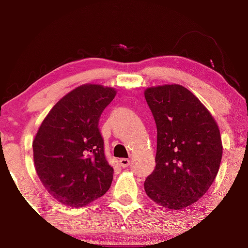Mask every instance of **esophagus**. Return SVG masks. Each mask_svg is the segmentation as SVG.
I'll list each match as a JSON object with an SVG mask.
<instances>
[{
  "instance_id": "esophagus-1",
  "label": "esophagus",
  "mask_w": 248,
  "mask_h": 248,
  "mask_svg": "<svg viewBox=\"0 0 248 248\" xmlns=\"http://www.w3.org/2000/svg\"><path fill=\"white\" fill-rule=\"evenodd\" d=\"M120 165L122 167H127L128 165H130V159H128V158H121L120 159Z\"/></svg>"
}]
</instances>
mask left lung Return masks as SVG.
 <instances>
[{
    "label": "left lung",
    "mask_w": 248,
    "mask_h": 248,
    "mask_svg": "<svg viewBox=\"0 0 248 248\" xmlns=\"http://www.w3.org/2000/svg\"><path fill=\"white\" fill-rule=\"evenodd\" d=\"M144 96L157 127L156 166L144 190L160 206L182 210L206 194L217 174L220 131L210 111L182 85L149 88Z\"/></svg>",
    "instance_id": "left-lung-1"
}]
</instances>
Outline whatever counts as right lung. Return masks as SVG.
<instances>
[{
  "instance_id": "add662e5",
  "label": "right lung",
  "mask_w": 248,
  "mask_h": 248,
  "mask_svg": "<svg viewBox=\"0 0 248 248\" xmlns=\"http://www.w3.org/2000/svg\"><path fill=\"white\" fill-rule=\"evenodd\" d=\"M116 91L96 84L73 90L54 105L33 142L37 175L62 204L82 207L110 188L114 169L105 155L99 121Z\"/></svg>"
}]
</instances>
